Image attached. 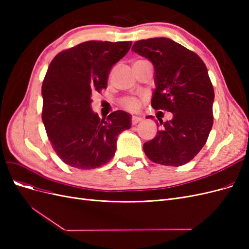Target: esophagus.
<instances>
[{
  "label": "esophagus",
  "instance_id": "esophagus-1",
  "mask_svg": "<svg viewBox=\"0 0 249 249\" xmlns=\"http://www.w3.org/2000/svg\"><path fill=\"white\" fill-rule=\"evenodd\" d=\"M142 118L141 117H138V116H132V118H131V123H132V124L134 125V124H137L140 120H141Z\"/></svg>",
  "mask_w": 249,
  "mask_h": 249
}]
</instances>
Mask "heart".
Wrapping results in <instances>:
<instances>
[{
    "label": "heart",
    "instance_id": "1",
    "mask_svg": "<svg viewBox=\"0 0 249 249\" xmlns=\"http://www.w3.org/2000/svg\"><path fill=\"white\" fill-rule=\"evenodd\" d=\"M142 105V100L139 99V97H135V96H130V97H125L122 101V106L130 112H136L141 108Z\"/></svg>",
    "mask_w": 249,
    "mask_h": 249
}]
</instances>
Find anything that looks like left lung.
<instances>
[{"mask_svg": "<svg viewBox=\"0 0 249 249\" xmlns=\"http://www.w3.org/2000/svg\"><path fill=\"white\" fill-rule=\"evenodd\" d=\"M132 50L155 66L153 108L173 115L169 122L160 120L161 130L143 150L150 161L165 166L190 162L213 126L214 88L206 64L196 53L165 37L138 40Z\"/></svg>", "mask_w": 249, "mask_h": 249, "instance_id": "8db88e82", "label": "left lung"}]
</instances>
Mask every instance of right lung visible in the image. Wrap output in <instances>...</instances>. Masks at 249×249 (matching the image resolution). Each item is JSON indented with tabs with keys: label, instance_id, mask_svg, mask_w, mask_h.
Instances as JSON below:
<instances>
[{
	"label": "right lung",
	"instance_id": "obj_1",
	"mask_svg": "<svg viewBox=\"0 0 249 249\" xmlns=\"http://www.w3.org/2000/svg\"><path fill=\"white\" fill-rule=\"evenodd\" d=\"M132 41L82 42L52 60L41 93L42 122L57 156L78 169H93L115 155L116 138L131 127V115L112 112L100 118L92 112L91 95L107 87L109 72Z\"/></svg>",
	"mask_w": 249,
	"mask_h": 249
}]
</instances>
